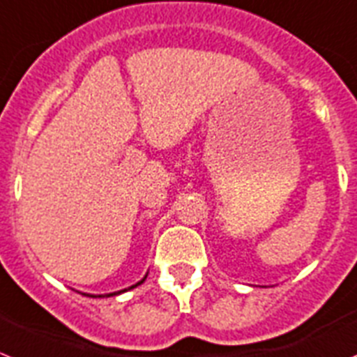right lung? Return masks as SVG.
I'll use <instances>...</instances> for the list:
<instances>
[{
    "label": "right lung",
    "mask_w": 357,
    "mask_h": 357,
    "mask_svg": "<svg viewBox=\"0 0 357 357\" xmlns=\"http://www.w3.org/2000/svg\"><path fill=\"white\" fill-rule=\"evenodd\" d=\"M145 278H147V277H144V280H145ZM144 280H140V282H138V284H135V286H131V287H129V289H132V287H136V286H140V284H142V282H144ZM123 291H127V289H123ZM120 293H122V291H119V293H109V294H105V296H113V294H120ZM93 298H97V296H93ZM98 298H100V294H98Z\"/></svg>",
    "instance_id": "obj_1"
}]
</instances>
